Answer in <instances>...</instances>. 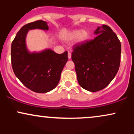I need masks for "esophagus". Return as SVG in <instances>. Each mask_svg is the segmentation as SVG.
<instances>
[{"label": "esophagus", "instance_id": "obj_1", "mask_svg": "<svg viewBox=\"0 0 134 134\" xmlns=\"http://www.w3.org/2000/svg\"><path fill=\"white\" fill-rule=\"evenodd\" d=\"M68 58H69V59H70L71 58V53L70 52H68Z\"/></svg>", "mask_w": 134, "mask_h": 134}]
</instances>
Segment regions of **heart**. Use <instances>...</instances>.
<instances>
[{"label": "heart", "instance_id": "heart-1", "mask_svg": "<svg viewBox=\"0 0 134 134\" xmlns=\"http://www.w3.org/2000/svg\"><path fill=\"white\" fill-rule=\"evenodd\" d=\"M70 39H76L77 38V42L78 43H84L86 42L90 38V33L86 30H76L70 33L69 35Z\"/></svg>", "mask_w": 134, "mask_h": 134}]
</instances>
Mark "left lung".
Segmentation results:
<instances>
[{
	"label": "left lung",
	"instance_id": "left-lung-1",
	"mask_svg": "<svg viewBox=\"0 0 134 134\" xmlns=\"http://www.w3.org/2000/svg\"><path fill=\"white\" fill-rule=\"evenodd\" d=\"M96 37L73 48L72 60L78 82L91 92L100 91L111 82L120 64L121 43L108 26L94 31Z\"/></svg>",
	"mask_w": 134,
	"mask_h": 134
}]
</instances>
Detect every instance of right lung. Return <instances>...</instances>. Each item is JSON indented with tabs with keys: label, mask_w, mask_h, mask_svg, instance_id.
<instances>
[{
	"label": "right lung",
	"mask_w": 134,
	"mask_h": 134,
	"mask_svg": "<svg viewBox=\"0 0 134 134\" xmlns=\"http://www.w3.org/2000/svg\"><path fill=\"white\" fill-rule=\"evenodd\" d=\"M48 30L42 20L28 23L17 33L11 44V63L15 75L26 87L38 93H45L56 87L68 60L67 52L58 54L50 49L40 52L27 50L26 37L29 30Z\"/></svg>",
	"instance_id": "add662e5"
}]
</instances>
